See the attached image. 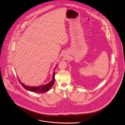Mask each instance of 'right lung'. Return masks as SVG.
<instances>
[{
    "mask_svg": "<svg viewBox=\"0 0 125 125\" xmlns=\"http://www.w3.org/2000/svg\"><path fill=\"white\" fill-rule=\"evenodd\" d=\"M54 76H55V72L53 73L52 79L50 82H49V83H48L45 85H42L38 87H29V86H26L24 84H23L19 79L18 80L19 81V82L21 84V85L27 91L35 92L36 93H45L49 91L50 90V89L52 87V86L53 85L54 81H55Z\"/></svg>",
    "mask_w": 125,
    "mask_h": 125,
    "instance_id": "obj_1",
    "label": "right lung"
}]
</instances>
